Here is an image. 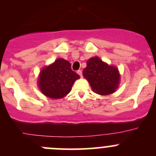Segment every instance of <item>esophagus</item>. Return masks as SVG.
I'll use <instances>...</instances> for the list:
<instances>
[{"label": "esophagus", "mask_w": 156, "mask_h": 156, "mask_svg": "<svg viewBox=\"0 0 156 156\" xmlns=\"http://www.w3.org/2000/svg\"><path fill=\"white\" fill-rule=\"evenodd\" d=\"M78 72V74L80 75V76L81 77L82 76V72H81V70H78V72Z\"/></svg>", "instance_id": "34e87169"}]
</instances>
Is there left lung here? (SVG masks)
<instances>
[{
	"label": "left lung",
	"mask_w": 156,
	"mask_h": 156,
	"mask_svg": "<svg viewBox=\"0 0 156 156\" xmlns=\"http://www.w3.org/2000/svg\"><path fill=\"white\" fill-rule=\"evenodd\" d=\"M83 75L88 81L93 91L100 95L114 93L120 80L118 69L108 66L97 56L88 59L87 67L83 70Z\"/></svg>",
	"instance_id": "left-lung-1"
}]
</instances>
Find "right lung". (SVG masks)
<instances>
[{
  "label": "right lung",
  "mask_w": 156,
  "mask_h": 156,
  "mask_svg": "<svg viewBox=\"0 0 156 156\" xmlns=\"http://www.w3.org/2000/svg\"><path fill=\"white\" fill-rule=\"evenodd\" d=\"M79 78V75L72 70L69 62L58 59L40 72L39 88L50 98H62L70 92L75 81Z\"/></svg>",
  "instance_id": "add662e5"
}]
</instances>
